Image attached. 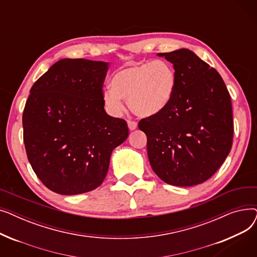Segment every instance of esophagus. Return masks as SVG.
<instances>
[{"label": "esophagus", "mask_w": 257, "mask_h": 257, "mask_svg": "<svg viewBox=\"0 0 257 257\" xmlns=\"http://www.w3.org/2000/svg\"><path fill=\"white\" fill-rule=\"evenodd\" d=\"M128 127H129V130H131V131L136 130L138 128V123L134 120H128Z\"/></svg>", "instance_id": "obj_1"}]
</instances>
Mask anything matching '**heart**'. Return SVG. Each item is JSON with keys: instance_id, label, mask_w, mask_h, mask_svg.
<instances>
[{"instance_id": "b5f03b06", "label": "heart", "mask_w": 257, "mask_h": 257, "mask_svg": "<svg viewBox=\"0 0 257 257\" xmlns=\"http://www.w3.org/2000/svg\"><path fill=\"white\" fill-rule=\"evenodd\" d=\"M177 76L174 66L166 60L130 64L111 77V87L102 92L106 110L119 116L127 99L130 109L140 116L150 117L163 112L176 90Z\"/></svg>"}]
</instances>
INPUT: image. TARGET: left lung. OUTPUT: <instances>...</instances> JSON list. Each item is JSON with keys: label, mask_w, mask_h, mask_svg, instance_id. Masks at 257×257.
<instances>
[{"label": "left lung", "mask_w": 257, "mask_h": 257, "mask_svg": "<svg viewBox=\"0 0 257 257\" xmlns=\"http://www.w3.org/2000/svg\"><path fill=\"white\" fill-rule=\"evenodd\" d=\"M173 63L176 90L166 109L143 118L150 165L168 184L193 186L209 179L231 150L230 94L220 74L188 49L158 53Z\"/></svg>", "instance_id": "1"}]
</instances>
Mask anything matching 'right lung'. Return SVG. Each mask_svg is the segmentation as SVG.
I'll use <instances>...</instances> for the list:
<instances>
[{
    "label": "right lung",
    "mask_w": 257,
    "mask_h": 257,
    "mask_svg": "<svg viewBox=\"0 0 257 257\" xmlns=\"http://www.w3.org/2000/svg\"><path fill=\"white\" fill-rule=\"evenodd\" d=\"M108 67L104 61L64 58L30 89L23 113L26 152L54 193L71 196L100 186L113 149L128 138L126 120L104 109Z\"/></svg>",
    "instance_id": "1"
}]
</instances>
